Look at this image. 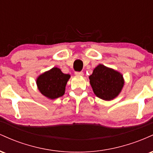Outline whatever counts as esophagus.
Segmentation results:
<instances>
[{
    "instance_id": "obj_1",
    "label": "esophagus",
    "mask_w": 153,
    "mask_h": 153,
    "mask_svg": "<svg viewBox=\"0 0 153 153\" xmlns=\"http://www.w3.org/2000/svg\"><path fill=\"white\" fill-rule=\"evenodd\" d=\"M75 74L76 75H80V76H81V75H83V73H82V71H80V72L75 71Z\"/></svg>"
}]
</instances>
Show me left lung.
<instances>
[{
	"label": "left lung",
	"mask_w": 153,
	"mask_h": 153,
	"mask_svg": "<svg viewBox=\"0 0 153 153\" xmlns=\"http://www.w3.org/2000/svg\"><path fill=\"white\" fill-rule=\"evenodd\" d=\"M89 79L94 94L105 101L117 97L124 82L122 75L119 72L103 65H99L95 68Z\"/></svg>",
	"instance_id": "8db88e82"
}]
</instances>
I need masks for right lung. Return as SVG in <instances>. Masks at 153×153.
<instances>
[{
    "mask_svg": "<svg viewBox=\"0 0 153 153\" xmlns=\"http://www.w3.org/2000/svg\"><path fill=\"white\" fill-rule=\"evenodd\" d=\"M70 77L71 75L64 74L59 68H53L39 75L36 80V84L42 94L54 99L64 95Z\"/></svg>",
    "mask_w": 153,
    "mask_h": 153,
    "instance_id": "add662e5",
    "label": "right lung"
}]
</instances>
